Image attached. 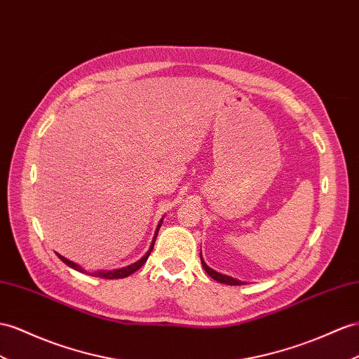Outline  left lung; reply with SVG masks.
Here are the masks:
<instances>
[{"instance_id": "8db88e82", "label": "left lung", "mask_w": 359, "mask_h": 359, "mask_svg": "<svg viewBox=\"0 0 359 359\" xmlns=\"http://www.w3.org/2000/svg\"><path fill=\"white\" fill-rule=\"evenodd\" d=\"M200 258H201V253H200ZM201 265H203L205 271L210 276V278L215 279V280L219 282V283H226V285H243L241 280H238V279H235V278H231V276L222 274V273H218V271L212 270L210 267H208V264L203 261V258H201Z\"/></svg>"}]
</instances>
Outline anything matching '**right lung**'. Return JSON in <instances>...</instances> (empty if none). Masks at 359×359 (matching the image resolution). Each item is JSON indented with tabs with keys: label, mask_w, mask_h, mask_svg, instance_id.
<instances>
[{
	"label": "right lung",
	"mask_w": 359,
	"mask_h": 359,
	"mask_svg": "<svg viewBox=\"0 0 359 359\" xmlns=\"http://www.w3.org/2000/svg\"><path fill=\"white\" fill-rule=\"evenodd\" d=\"M161 226H162V219H161L159 224H158V229H156V232H154V238H153V243H151V245H150L149 252H147V253L142 256V258H141L140 261H136L135 264H132V265H127V267L118 269V270H112V271H95V273H89V274H92V276H97V278H103V279H123V278H127V276L133 274L136 270H140V269L142 267V265H144V262H145L147 259H149V256H150V253H151V250H153V247H154L156 236H158V232H159ZM57 256H59V259H60L62 262H65V264L68 265V267L74 269V270H77V271H80V273H86V270L81 269L80 265H77L76 262H72V261L67 259L65 256H62V255H59V253H57Z\"/></svg>",
	"instance_id": "obj_1"
}]
</instances>
